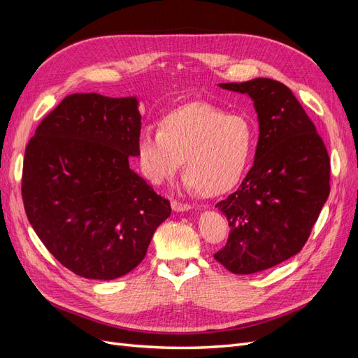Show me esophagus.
Returning a JSON list of instances; mask_svg holds the SVG:
<instances>
[{"label": "esophagus", "instance_id": "1", "mask_svg": "<svg viewBox=\"0 0 358 358\" xmlns=\"http://www.w3.org/2000/svg\"><path fill=\"white\" fill-rule=\"evenodd\" d=\"M171 209L175 210V212H188V210L191 209V204L180 203V201L173 200V201H171Z\"/></svg>", "mask_w": 358, "mask_h": 358}]
</instances>
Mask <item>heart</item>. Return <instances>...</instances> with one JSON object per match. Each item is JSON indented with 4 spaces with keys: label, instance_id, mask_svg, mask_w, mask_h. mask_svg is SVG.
<instances>
[{
    "label": "heart",
    "instance_id": "b5f03b06",
    "mask_svg": "<svg viewBox=\"0 0 358 358\" xmlns=\"http://www.w3.org/2000/svg\"><path fill=\"white\" fill-rule=\"evenodd\" d=\"M251 145L252 128L242 115L189 103L162 117L159 131L146 127L138 133L137 157L146 179L157 185L175 176L183 159L185 188L218 196L241 179Z\"/></svg>",
    "mask_w": 358,
    "mask_h": 358
}]
</instances>
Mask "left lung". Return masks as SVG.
I'll use <instances>...</instances> for the list:
<instances>
[{"instance_id":"8db88e82","label":"left lung","mask_w":358,"mask_h":358,"mask_svg":"<svg viewBox=\"0 0 358 358\" xmlns=\"http://www.w3.org/2000/svg\"><path fill=\"white\" fill-rule=\"evenodd\" d=\"M220 88L254 101L259 134L252 169L216 204L230 234L215 259L231 273L251 275L285 262L306 243L330 194V158L284 83L257 78Z\"/></svg>"}]
</instances>
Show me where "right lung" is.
<instances>
[{
	"instance_id": "add662e5",
	"label": "right lung",
	"mask_w": 358,
	"mask_h": 358,
	"mask_svg": "<svg viewBox=\"0 0 358 358\" xmlns=\"http://www.w3.org/2000/svg\"><path fill=\"white\" fill-rule=\"evenodd\" d=\"M137 96L71 94L25 149L22 199L49 252L76 275L112 280L137 267L171 208L129 167Z\"/></svg>"
}]
</instances>
